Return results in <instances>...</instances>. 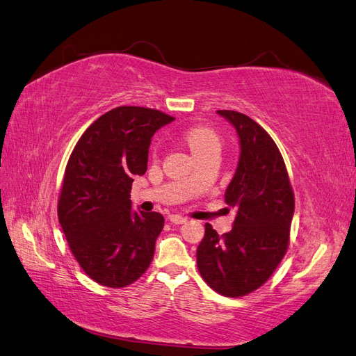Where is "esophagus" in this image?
Wrapping results in <instances>:
<instances>
[{
  "mask_svg": "<svg viewBox=\"0 0 356 356\" xmlns=\"http://www.w3.org/2000/svg\"><path fill=\"white\" fill-rule=\"evenodd\" d=\"M172 223H175V225H181V223H185L188 219L185 218V216H181V215H170V218H168Z\"/></svg>",
  "mask_w": 356,
  "mask_h": 356,
  "instance_id": "esophagus-1",
  "label": "esophagus"
}]
</instances>
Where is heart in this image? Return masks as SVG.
Returning <instances> with one entry per match:
<instances>
[{
    "label": "heart",
    "instance_id": "b5f03b06",
    "mask_svg": "<svg viewBox=\"0 0 356 356\" xmlns=\"http://www.w3.org/2000/svg\"><path fill=\"white\" fill-rule=\"evenodd\" d=\"M185 140L194 156L207 150H219L220 138L219 136L209 127L197 125L189 128L185 133Z\"/></svg>",
    "mask_w": 356,
    "mask_h": 356
}]
</instances>
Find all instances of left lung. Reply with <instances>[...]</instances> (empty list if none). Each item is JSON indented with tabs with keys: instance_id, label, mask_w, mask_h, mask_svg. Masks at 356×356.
<instances>
[{
	"instance_id": "left-lung-1",
	"label": "left lung",
	"mask_w": 356,
	"mask_h": 356,
	"mask_svg": "<svg viewBox=\"0 0 356 356\" xmlns=\"http://www.w3.org/2000/svg\"><path fill=\"white\" fill-rule=\"evenodd\" d=\"M218 113L236 127L240 138L238 167L225 192L237 216L222 236L206 223L197 266L213 291L238 298L261 288L285 257L296 198L285 161L267 131L238 111Z\"/></svg>"
}]
</instances>
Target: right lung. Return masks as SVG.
<instances>
[{
    "label": "right lung",
    "instance_id": "obj_1",
    "mask_svg": "<svg viewBox=\"0 0 356 356\" xmlns=\"http://www.w3.org/2000/svg\"><path fill=\"white\" fill-rule=\"evenodd\" d=\"M175 118L120 106L99 116L68 158L58 218L71 253L94 282L124 288L149 268L164 228L156 211L131 210V186L147 170L150 138Z\"/></svg>",
    "mask_w": 356,
    "mask_h": 356
}]
</instances>
